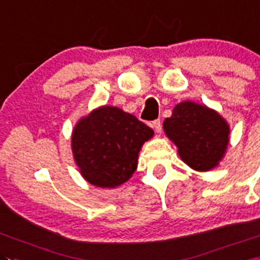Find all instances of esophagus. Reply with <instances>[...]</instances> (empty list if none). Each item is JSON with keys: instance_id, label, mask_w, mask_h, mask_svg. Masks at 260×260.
<instances>
[{"instance_id": "obj_1", "label": "esophagus", "mask_w": 260, "mask_h": 260, "mask_svg": "<svg viewBox=\"0 0 260 260\" xmlns=\"http://www.w3.org/2000/svg\"><path fill=\"white\" fill-rule=\"evenodd\" d=\"M152 127L154 128V130L157 133L162 132V122H160V120H154V121H153V122H152Z\"/></svg>"}]
</instances>
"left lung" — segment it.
<instances>
[{
    "mask_svg": "<svg viewBox=\"0 0 260 260\" xmlns=\"http://www.w3.org/2000/svg\"><path fill=\"white\" fill-rule=\"evenodd\" d=\"M166 135L179 148L181 159L197 171H209L223 158L230 127L222 116L207 106L181 102L163 121Z\"/></svg>",
    "mask_w": 260,
    "mask_h": 260,
    "instance_id": "1",
    "label": "left lung"
}]
</instances>
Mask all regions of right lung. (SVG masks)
Segmentation results:
<instances>
[{
	"label": "right lung",
	"instance_id": "add662e5",
	"mask_svg": "<svg viewBox=\"0 0 260 260\" xmlns=\"http://www.w3.org/2000/svg\"><path fill=\"white\" fill-rule=\"evenodd\" d=\"M153 130L135 116L103 106L79 120L71 148L80 174L98 187H116L137 170L138 155Z\"/></svg>",
	"mask_w": 260,
	"mask_h": 260
}]
</instances>
